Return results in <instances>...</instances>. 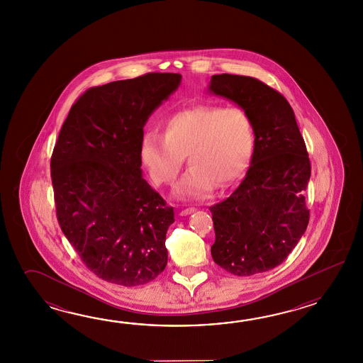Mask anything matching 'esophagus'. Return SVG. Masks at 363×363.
I'll return each instance as SVG.
<instances>
[{"label":"esophagus","instance_id":"obj_1","mask_svg":"<svg viewBox=\"0 0 363 363\" xmlns=\"http://www.w3.org/2000/svg\"><path fill=\"white\" fill-rule=\"evenodd\" d=\"M194 211H196V208H183V210H180L179 214L182 216H189V214H192Z\"/></svg>","mask_w":363,"mask_h":363}]
</instances>
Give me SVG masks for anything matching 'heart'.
Listing matches in <instances>:
<instances>
[{"label": "heart", "mask_w": 363, "mask_h": 363, "mask_svg": "<svg viewBox=\"0 0 363 363\" xmlns=\"http://www.w3.org/2000/svg\"><path fill=\"white\" fill-rule=\"evenodd\" d=\"M255 131L241 108L201 105L171 114L163 136L143 135L140 160L152 182L169 185L178 178L186 155L191 169L175 188L180 200H202L216 188H227L242 175L253 155Z\"/></svg>", "instance_id": "1"}]
</instances>
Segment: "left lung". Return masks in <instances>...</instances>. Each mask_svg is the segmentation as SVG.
Returning <instances> with one entry per match:
<instances>
[{
  "mask_svg": "<svg viewBox=\"0 0 363 363\" xmlns=\"http://www.w3.org/2000/svg\"><path fill=\"white\" fill-rule=\"evenodd\" d=\"M208 92L235 102L253 124L255 150L245 178L228 199L208 208L214 262L250 277L279 266L306 231L310 160L294 108L269 85L220 74L211 77Z\"/></svg>",
  "mask_w": 363,
  "mask_h": 363,
  "instance_id": "8db88e82",
  "label": "left lung"
}]
</instances>
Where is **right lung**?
Segmentation results:
<instances>
[{
  "label": "right lung",
  "instance_id": "add662e5",
  "mask_svg": "<svg viewBox=\"0 0 363 363\" xmlns=\"http://www.w3.org/2000/svg\"><path fill=\"white\" fill-rule=\"evenodd\" d=\"M180 74L149 72L88 89L72 105L50 160L57 218L99 278L143 286L167 264L174 208L143 178L140 143L149 116Z\"/></svg>",
  "mask_w": 363,
  "mask_h": 363
}]
</instances>
